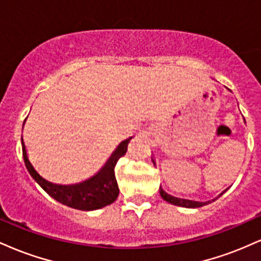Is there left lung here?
Returning <instances> with one entry per match:
<instances>
[{
	"label": "left lung",
	"instance_id": "8db88e82",
	"mask_svg": "<svg viewBox=\"0 0 261 261\" xmlns=\"http://www.w3.org/2000/svg\"><path fill=\"white\" fill-rule=\"evenodd\" d=\"M152 161H153V160H152ZM153 163H154V161H153ZM226 190H227V189H226ZM226 190H224V191H226ZM224 191H222V194L224 193ZM160 194H161L162 199L166 200L167 202L172 203V205L181 206V207H188V208L201 207V206H205V205H207V203H210V202L215 201V200L218 199V197L222 195V194H220V195H218V197H216V199H214V200H211V201H203V202H201V201H195V200H188V199H180V197H175V196L170 195V194L167 193V191H164L163 189H162V187L160 188Z\"/></svg>",
	"mask_w": 261,
	"mask_h": 261
}]
</instances>
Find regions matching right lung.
<instances>
[{"label": "right lung", "instance_id": "obj_1", "mask_svg": "<svg viewBox=\"0 0 261 261\" xmlns=\"http://www.w3.org/2000/svg\"><path fill=\"white\" fill-rule=\"evenodd\" d=\"M131 139L133 137H128L122 141L97 174L91 176L89 179H86L85 181L76 182V184H56V182L46 180L44 176L39 174L29 161L24 141L22 137L23 160H24L29 174L53 199H55L62 205L68 206V207L81 210V211H93V210L110 205L118 199L119 188L114 169H115L116 162L119 161V158L126 153L127 145Z\"/></svg>", "mask_w": 261, "mask_h": 261}]
</instances>
